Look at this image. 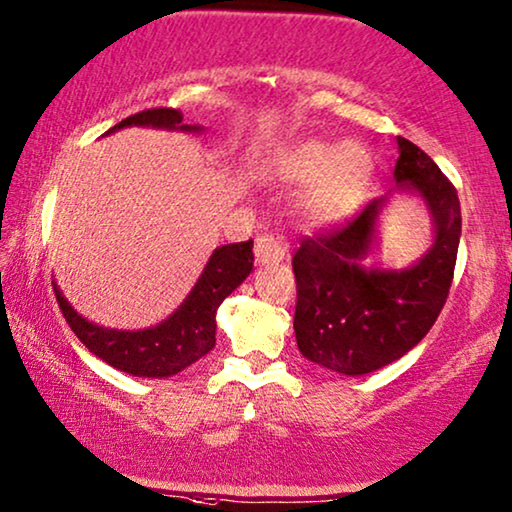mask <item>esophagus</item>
<instances>
[{"mask_svg":"<svg viewBox=\"0 0 512 512\" xmlns=\"http://www.w3.org/2000/svg\"><path fill=\"white\" fill-rule=\"evenodd\" d=\"M254 254H256L258 265L279 263V261H284V256H286V242L277 238V235H270V233L258 235Z\"/></svg>","mask_w":512,"mask_h":512,"instance_id":"obj_1","label":"esophagus"}]
</instances>
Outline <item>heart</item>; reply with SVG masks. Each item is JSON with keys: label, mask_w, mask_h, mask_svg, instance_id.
<instances>
[{"label": "heart", "mask_w": 512, "mask_h": 512, "mask_svg": "<svg viewBox=\"0 0 512 512\" xmlns=\"http://www.w3.org/2000/svg\"><path fill=\"white\" fill-rule=\"evenodd\" d=\"M274 175L307 184L300 212L309 226L332 228L358 212L374 180V157L358 140L330 143L307 138L288 145L272 161Z\"/></svg>", "instance_id": "b5f03b06"}]
</instances>
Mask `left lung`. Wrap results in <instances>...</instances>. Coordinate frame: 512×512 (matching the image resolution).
I'll use <instances>...</instances> for the list:
<instances>
[{"instance_id":"8db88e82","label":"left lung","mask_w":512,"mask_h":512,"mask_svg":"<svg viewBox=\"0 0 512 512\" xmlns=\"http://www.w3.org/2000/svg\"><path fill=\"white\" fill-rule=\"evenodd\" d=\"M397 147L395 191L418 196L432 219L434 238L425 254L402 270L365 265L388 194L344 228L307 238L293 256L300 353L346 376L376 372L409 353L439 318L453 284L462 235L457 191L418 145L399 136Z\"/></svg>"}]
</instances>
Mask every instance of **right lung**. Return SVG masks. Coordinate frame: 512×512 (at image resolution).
<instances>
[{
	"mask_svg": "<svg viewBox=\"0 0 512 512\" xmlns=\"http://www.w3.org/2000/svg\"><path fill=\"white\" fill-rule=\"evenodd\" d=\"M124 127H150L184 133L203 131L198 124H184L182 113L175 108L143 110V113H136L115 124L108 133ZM251 247H254V242L249 240L214 249L201 277L182 305L166 321L145 330H113L87 321L69 305V300L64 298L55 281L53 288L66 323L96 358L131 376L166 379V376H173L194 365L196 360H201L214 348V342H217V337H214L217 335V309L254 268Z\"/></svg>",
	"mask_w": 512,
	"mask_h": 512,
	"instance_id": "add662e5",
	"label": "right lung"
}]
</instances>
